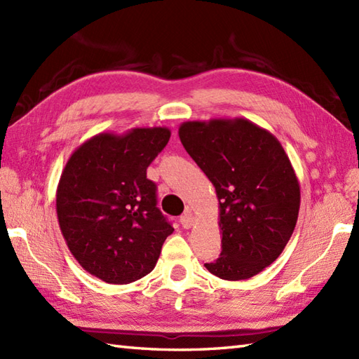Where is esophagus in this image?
<instances>
[{
  "label": "esophagus",
  "instance_id": "1",
  "mask_svg": "<svg viewBox=\"0 0 359 359\" xmlns=\"http://www.w3.org/2000/svg\"><path fill=\"white\" fill-rule=\"evenodd\" d=\"M180 222H181L182 226H184V229H190V226L194 225V222H195V217H194V215H191V212H186L184 215L181 216Z\"/></svg>",
  "mask_w": 359,
  "mask_h": 359
}]
</instances>
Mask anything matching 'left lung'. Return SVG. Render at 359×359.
Returning a JSON list of instances; mask_svg holds the SVG:
<instances>
[{
  "instance_id": "1",
  "label": "left lung",
  "mask_w": 359,
  "mask_h": 359,
  "mask_svg": "<svg viewBox=\"0 0 359 359\" xmlns=\"http://www.w3.org/2000/svg\"><path fill=\"white\" fill-rule=\"evenodd\" d=\"M178 135L219 199L221 257L204 266L245 280L282 255L294 233L300 184L280 142L247 118L184 121Z\"/></svg>"
}]
</instances>
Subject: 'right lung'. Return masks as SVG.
I'll use <instances>...</instances> for the list:
<instances>
[{
	"label": "right lung",
	"instance_id": "obj_1",
	"mask_svg": "<svg viewBox=\"0 0 359 359\" xmlns=\"http://www.w3.org/2000/svg\"><path fill=\"white\" fill-rule=\"evenodd\" d=\"M169 138L164 126L97 134L77 147L60 175V231L79 265L103 282L126 285L149 274L173 233L146 177Z\"/></svg>",
	"mask_w": 359,
	"mask_h": 359
}]
</instances>
